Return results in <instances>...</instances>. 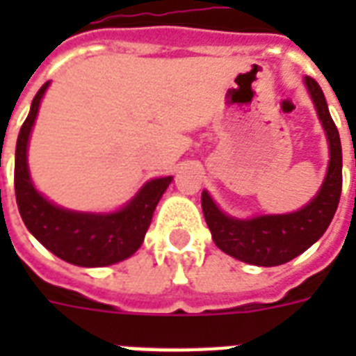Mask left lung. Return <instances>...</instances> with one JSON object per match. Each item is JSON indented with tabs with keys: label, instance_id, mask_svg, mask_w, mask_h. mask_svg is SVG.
<instances>
[{
	"label": "left lung",
	"instance_id": "obj_1",
	"mask_svg": "<svg viewBox=\"0 0 356 356\" xmlns=\"http://www.w3.org/2000/svg\"><path fill=\"white\" fill-rule=\"evenodd\" d=\"M305 85L314 102L321 125L329 140L331 161L320 192L301 211L290 214H268L251 220H236L223 214L209 192L201 194V207L212 240L223 253L253 266H279L320 240L338 209L342 194V144L332 122L320 85L312 77H305Z\"/></svg>",
	"mask_w": 356,
	"mask_h": 356
}]
</instances>
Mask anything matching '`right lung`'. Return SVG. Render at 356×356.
Returning <instances> with one entry per match:
<instances>
[{
  "mask_svg": "<svg viewBox=\"0 0 356 356\" xmlns=\"http://www.w3.org/2000/svg\"><path fill=\"white\" fill-rule=\"evenodd\" d=\"M47 85L36 92L29 116L19 129L14 161V192L25 227L46 249L70 264L102 268L129 259L142 245L155 207L172 177L151 179L127 205L111 214L74 212L53 205L33 186L27 144Z\"/></svg>",
  "mask_w": 356,
  "mask_h": 356,
  "instance_id": "add662e5",
  "label": "right lung"
}]
</instances>
